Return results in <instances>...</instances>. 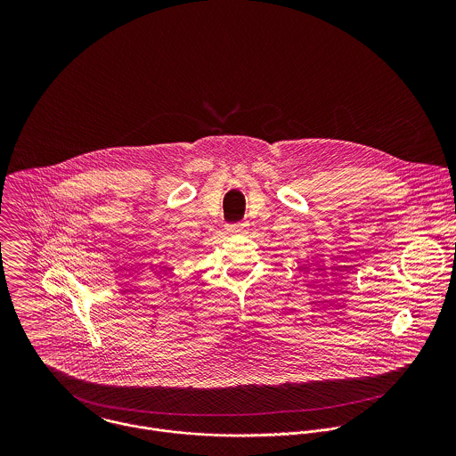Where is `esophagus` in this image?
Here are the masks:
<instances>
[{
  "instance_id": "1",
  "label": "esophagus",
  "mask_w": 456,
  "mask_h": 456,
  "mask_svg": "<svg viewBox=\"0 0 456 456\" xmlns=\"http://www.w3.org/2000/svg\"><path fill=\"white\" fill-rule=\"evenodd\" d=\"M246 226H248V223H235V224L230 226V228H232L230 232H232V233H239V232H244Z\"/></svg>"
}]
</instances>
